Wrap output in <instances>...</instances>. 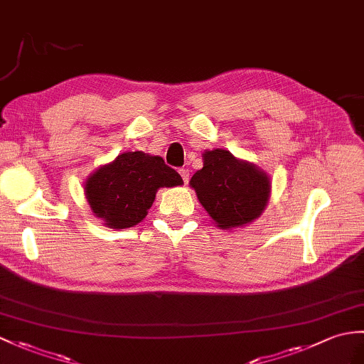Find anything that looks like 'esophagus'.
<instances>
[{
    "instance_id": "34e87169",
    "label": "esophagus",
    "mask_w": 364,
    "mask_h": 364,
    "mask_svg": "<svg viewBox=\"0 0 364 364\" xmlns=\"http://www.w3.org/2000/svg\"><path fill=\"white\" fill-rule=\"evenodd\" d=\"M180 175H181V178H183V181H184V184L189 181V168H186V167H183V168H180Z\"/></svg>"
}]
</instances>
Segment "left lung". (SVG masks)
I'll use <instances>...</instances> for the list:
<instances>
[{
  "mask_svg": "<svg viewBox=\"0 0 364 364\" xmlns=\"http://www.w3.org/2000/svg\"><path fill=\"white\" fill-rule=\"evenodd\" d=\"M203 159V168L193 173L191 186L213 220L228 230L257 218L268 201V176L228 150H208Z\"/></svg>",
  "mask_w": 364,
  "mask_h": 364,
  "instance_id": "obj_1",
  "label": "left lung"
}]
</instances>
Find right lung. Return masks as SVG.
<instances>
[{"mask_svg": "<svg viewBox=\"0 0 364 364\" xmlns=\"http://www.w3.org/2000/svg\"><path fill=\"white\" fill-rule=\"evenodd\" d=\"M183 184L180 173L161 156L125 151L87 180V200L109 228H130L147 215L159 188Z\"/></svg>", "mask_w": 364, "mask_h": 364, "instance_id": "add662e5", "label": "right lung"}]
</instances>
